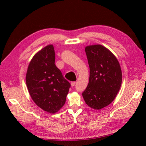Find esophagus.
Listing matches in <instances>:
<instances>
[{"label": "esophagus", "mask_w": 146, "mask_h": 146, "mask_svg": "<svg viewBox=\"0 0 146 146\" xmlns=\"http://www.w3.org/2000/svg\"><path fill=\"white\" fill-rule=\"evenodd\" d=\"M75 84H76V82H71V86H74L75 85Z\"/></svg>", "instance_id": "1"}]
</instances>
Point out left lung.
Here are the masks:
<instances>
[{"label": "left lung", "mask_w": 146, "mask_h": 146, "mask_svg": "<svg viewBox=\"0 0 146 146\" xmlns=\"http://www.w3.org/2000/svg\"><path fill=\"white\" fill-rule=\"evenodd\" d=\"M85 52L90 67V78L82 95L90 107L100 110L115 98L122 83V71L116 57L104 46H86Z\"/></svg>", "instance_id": "1"}]
</instances>
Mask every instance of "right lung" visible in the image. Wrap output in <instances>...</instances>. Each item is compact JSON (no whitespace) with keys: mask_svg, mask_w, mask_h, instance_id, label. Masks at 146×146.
Listing matches in <instances>:
<instances>
[{"mask_svg":"<svg viewBox=\"0 0 146 146\" xmlns=\"http://www.w3.org/2000/svg\"><path fill=\"white\" fill-rule=\"evenodd\" d=\"M55 52L50 44L34 56L26 81L33 100L43 110L54 113L63 106L71 86L55 65Z\"/></svg>","mask_w":146,"mask_h":146,"instance_id":"add662e5","label":"right lung"}]
</instances>
